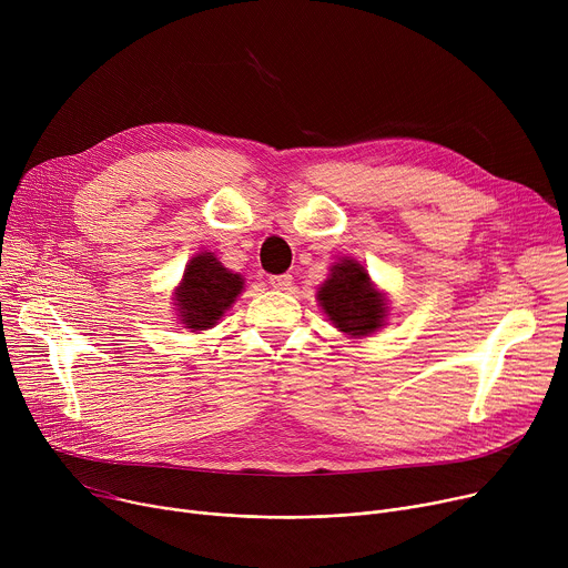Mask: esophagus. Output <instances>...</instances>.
Returning <instances> with one entry per match:
<instances>
[{
    "label": "esophagus",
    "mask_w": 568,
    "mask_h": 568,
    "mask_svg": "<svg viewBox=\"0 0 568 568\" xmlns=\"http://www.w3.org/2000/svg\"><path fill=\"white\" fill-rule=\"evenodd\" d=\"M270 285L274 290H290L292 287V276L290 274H281V276H272Z\"/></svg>",
    "instance_id": "34e87169"
}]
</instances>
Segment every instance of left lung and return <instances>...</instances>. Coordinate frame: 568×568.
<instances>
[{
  "instance_id": "obj_1",
  "label": "left lung",
  "mask_w": 568,
  "mask_h": 568,
  "mask_svg": "<svg viewBox=\"0 0 568 568\" xmlns=\"http://www.w3.org/2000/svg\"><path fill=\"white\" fill-rule=\"evenodd\" d=\"M317 301L328 322L351 339H365L387 326V294L355 257H339L317 287Z\"/></svg>"
}]
</instances>
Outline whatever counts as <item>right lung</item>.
Instances as JSON below:
<instances>
[{"mask_svg": "<svg viewBox=\"0 0 568 568\" xmlns=\"http://www.w3.org/2000/svg\"><path fill=\"white\" fill-rule=\"evenodd\" d=\"M242 292L240 274L226 270L215 253L199 251L172 292L176 320L190 333L215 328Z\"/></svg>", "mask_w": 568, "mask_h": 568, "instance_id": "1", "label": "right lung"}]
</instances>
